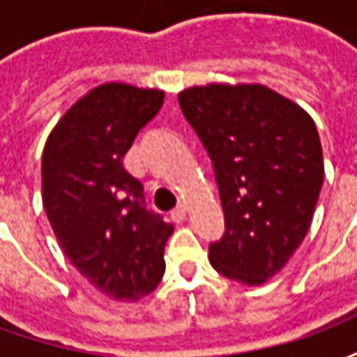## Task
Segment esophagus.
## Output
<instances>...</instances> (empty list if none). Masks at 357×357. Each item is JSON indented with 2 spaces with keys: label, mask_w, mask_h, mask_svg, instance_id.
I'll return each instance as SVG.
<instances>
[{
  "label": "esophagus",
  "mask_w": 357,
  "mask_h": 357,
  "mask_svg": "<svg viewBox=\"0 0 357 357\" xmlns=\"http://www.w3.org/2000/svg\"><path fill=\"white\" fill-rule=\"evenodd\" d=\"M185 218H187L185 206H178V208L172 212V222H174V224H181V222H185Z\"/></svg>",
  "instance_id": "obj_1"
}]
</instances>
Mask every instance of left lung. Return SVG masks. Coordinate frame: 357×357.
Here are the masks:
<instances>
[{
  "label": "left lung",
  "instance_id": "8db88e82",
  "mask_svg": "<svg viewBox=\"0 0 357 357\" xmlns=\"http://www.w3.org/2000/svg\"><path fill=\"white\" fill-rule=\"evenodd\" d=\"M214 164L225 216L208 258L222 275L262 284L306 237L323 185L315 122L262 84H208L178 95Z\"/></svg>",
  "mask_w": 357,
  "mask_h": 357
}]
</instances>
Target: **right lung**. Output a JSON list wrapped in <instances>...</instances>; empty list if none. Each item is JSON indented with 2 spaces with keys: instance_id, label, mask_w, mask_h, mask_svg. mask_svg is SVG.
Instances as JSON below:
<instances>
[{
  "instance_id": "obj_1",
  "label": "right lung",
  "mask_w": 357,
  "mask_h": 357,
  "mask_svg": "<svg viewBox=\"0 0 357 357\" xmlns=\"http://www.w3.org/2000/svg\"><path fill=\"white\" fill-rule=\"evenodd\" d=\"M162 101V89L97 86L66 110L43 149V208L59 245L97 291L120 302L155 291L174 233L145 208L141 181L122 164Z\"/></svg>"
}]
</instances>
